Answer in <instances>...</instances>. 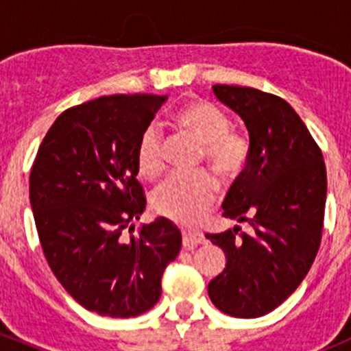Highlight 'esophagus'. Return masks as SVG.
<instances>
[{"label":"esophagus","instance_id":"34e87169","mask_svg":"<svg viewBox=\"0 0 351 351\" xmlns=\"http://www.w3.org/2000/svg\"><path fill=\"white\" fill-rule=\"evenodd\" d=\"M183 246L185 247H193L197 244H204L205 243V236L202 232L193 231V229H183Z\"/></svg>","mask_w":351,"mask_h":351}]
</instances>
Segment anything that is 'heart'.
Here are the masks:
<instances>
[{
  "label": "heart",
  "mask_w": 351,
  "mask_h": 351,
  "mask_svg": "<svg viewBox=\"0 0 351 351\" xmlns=\"http://www.w3.org/2000/svg\"><path fill=\"white\" fill-rule=\"evenodd\" d=\"M175 123L200 144V161H207L222 182H232L244 171L251 154L250 141L229 129L231 119L221 107L208 100H193L176 112ZM136 165L149 180L165 171V134L156 123L141 132ZM217 190V180L207 171L171 175L154 190L153 207L162 217L192 224L212 207Z\"/></svg>",
  "instance_id": "heart-1"
}]
</instances>
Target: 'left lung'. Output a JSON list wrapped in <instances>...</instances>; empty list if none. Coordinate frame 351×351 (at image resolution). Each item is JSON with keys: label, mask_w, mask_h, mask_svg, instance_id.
I'll return each instance as SVG.
<instances>
[{"label": "left lung", "mask_w": 351, "mask_h": 351, "mask_svg": "<svg viewBox=\"0 0 351 351\" xmlns=\"http://www.w3.org/2000/svg\"><path fill=\"white\" fill-rule=\"evenodd\" d=\"M250 132L251 154L222 204V215L250 222L205 238L222 247L226 268L208 284L224 314L243 319L271 313L300 285L321 244L326 166L319 146L284 98L256 88L214 84Z\"/></svg>", "instance_id": "1"}]
</instances>
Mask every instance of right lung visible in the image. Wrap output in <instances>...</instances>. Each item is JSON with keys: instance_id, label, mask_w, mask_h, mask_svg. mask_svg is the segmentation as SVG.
Wrapping results in <instances>:
<instances>
[{"instance_id": "obj_1", "label": "right lung", "mask_w": 351, "mask_h": 351, "mask_svg": "<svg viewBox=\"0 0 351 351\" xmlns=\"http://www.w3.org/2000/svg\"><path fill=\"white\" fill-rule=\"evenodd\" d=\"M165 100L107 95L67 108L32 165L30 204L45 260L66 292L100 316L149 311L182 247V232L165 217L125 238L146 207L137 141Z\"/></svg>"}]
</instances>
